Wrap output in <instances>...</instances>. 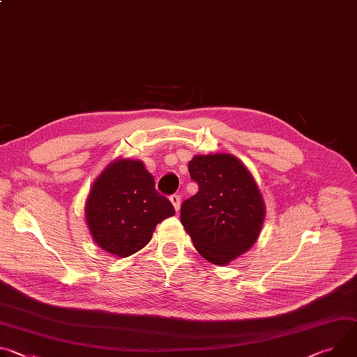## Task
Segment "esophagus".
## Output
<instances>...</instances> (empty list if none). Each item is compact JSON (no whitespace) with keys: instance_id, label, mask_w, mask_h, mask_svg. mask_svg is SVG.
<instances>
[{"instance_id":"esophagus-1","label":"esophagus","mask_w":357,"mask_h":357,"mask_svg":"<svg viewBox=\"0 0 357 357\" xmlns=\"http://www.w3.org/2000/svg\"><path fill=\"white\" fill-rule=\"evenodd\" d=\"M171 202H172V205H174V208H175V211H179V208H181V197L179 195H171Z\"/></svg>"}]
</instances>
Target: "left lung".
Returning <instances> with one entry per match:
<instances>
[{
    "label": "left lung",
    "instance_id": "8db88e82",
    "mask_svg": "<svg viewBox=\"0 0 357 357\" xmlns=\"http://www.w3.org/2000/svg\"><path fill=\"white\" fill-rule=\"evenodd\" d=\"M188 167L199 190L183 201L181 222L206 261L229 264L256 242L262 229L261 192L234 155H197Z\"/></svg>",
    "mask_w": 357,
    "mask_h": 357
}]
</instances>
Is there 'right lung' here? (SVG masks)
<instances>
[{
  "label": "right lung",
  "instance_id": "add662e5",
  "mask_svg": "<svg viewBox=\"0 0 357 357\" xmlns=\"http://www.w3.org/2000/svg\"><path fill=\"white\" fill-rule=\"evenodd\" d=\"M175 215L168 198L155 189L141 160L119 159L95 181L85 205L93 241L104 250L126 257L142 249L155 226Z\"/></svg>",
  "mask_w": 357,
  "mask_h": 357
}]
</instances>
